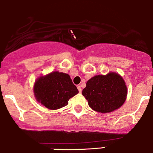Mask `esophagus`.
Listing matches in <instances>:
<instances>
[{
    "mask_svg": "<svg viewBox=\"0 0 153 153\" xmlns=\"http://www.w3.org/2000/svg\"><path fill=\"white\" fill-rule=\"evenodd\" d=\"M78 91H79L80 93H81L82 89H81V87H80V85H78Z\"/></svg>",
    "mask_w": 153,
    "mask_h": 153,
    "instance_id": "34e87169",
    "label": "esophagus"
}]
</instances>
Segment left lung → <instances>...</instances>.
Instances as JSON below:
<instances>
[{
    "label": "left lung",
    "mask_w": 153,
    "mask_h": 153,
    "mask_svg": "<svg viewBox=\"0 0 153 153\" xmlns=\"http://www.w3.org/2000/svg\"><path fill=\"white\" fill-rule=\"evenodd\" d=\"M82 94L88 100L91 108L107 113L121 107L126 101L127 87L123 78L117 73L96 75L88 80Z\"/></svg>",
    "instance_id": "8db88e82"
}]
</instances>
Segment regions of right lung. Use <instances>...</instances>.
Segmentation results:
<instances>
[{
    "label": "right lung",
    "instance_id": "add662e5",
    "mask_svg": "<svg viewBox=\"0 0 153 153\" xmlns=\"http://www.w3.org/2000/svg\"><path fill=\"white\" fill-rule=\"evenodd\" d=\"M36 100L50 110H57L68 105L71 97L78 93L70 75L53 72L36 80L34 85Z\"/></svg>",
    "mask_w": 153,
    "mask_h": 153
}]
</instances>
